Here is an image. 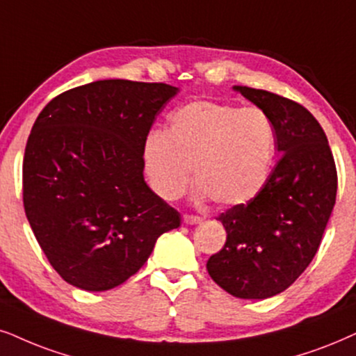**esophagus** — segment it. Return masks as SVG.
I'll list each match as a JSON object with an SVG mask.
<instances>
[{
  "instance_id": "34e87169",
  "label": "esophagus",
  "mask_w": 356,
  "mask_h": 356,
  "mask_svg": "<svg viewBox=\"0 0 356 356\" xmlns=\"http://www.w3.org/2000/svg\"><path fill=\"white\" fill-rule=\"evenodd\" d=\"M184 222H186L187 225H197V223L202 222V217H199V215L186 213V215H184Z\"/></svg>"
}]
</instances>
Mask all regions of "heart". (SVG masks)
Listing matches in <instances>:
<instances>
[{
	"label": "heart",
	"mask_w": 356,
	"mask_h": 356,
	"mask_svg": "<svg viewBox=\"0 0 356 356\" xmlns=\"http://www.w3.org/2000/svg\"><path fill=\"white\" fill-rule=\"evenodd\" d=\"M274 149V124L263 110L197 100L170 115L168 131L147 134L143 157L151 187L163 199H179L193 169L199 197L232 207L264 187Z\"/></svg>",
	"instance_id": "b5f03b06"
}]
</instances>
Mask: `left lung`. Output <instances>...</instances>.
<instances>
[{
  "instance_id": "left-lung-1",
  "label": "left lung",
  "mask_w": 356,
  "mask_h": 356,
  "mask_svg": "<svg viewBox=\"0 0 356 356\" xmlns=\"http://www.w3.org/2000/svg\"><path fill=\"white\" fill-rule=\"evenodd\" d=\"M235 90L271 118L282 156L253 199L218 215L227 241L207 269L235 298L268 299L286 291L316 256L339 179L325 133L307 108L266 90Z\"/></svg>"
}]
</instances>
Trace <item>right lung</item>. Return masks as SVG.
Returning a JSON list of instances; mask_svg holds the SVG:
<instances>
[{"instance_id": "obj_1", "label": "right lung", "mask_w": 356, "mask_h": 356, "mask_svg": "<svg viewBox=\"0 0 356 356\" xmlns=\"http://www.w3.org/2000/svg\"><path fill=\"white\" fill-rule=\"evenodd\" d=\"M177 88L98 80L60 93L33 126L22 202L58 276L83 291L123 284L181 215L147 187L143 147Z\"/></svg>"}]
</instances>
